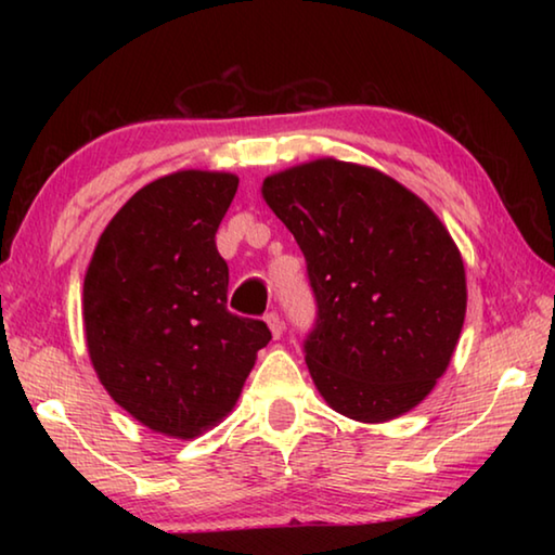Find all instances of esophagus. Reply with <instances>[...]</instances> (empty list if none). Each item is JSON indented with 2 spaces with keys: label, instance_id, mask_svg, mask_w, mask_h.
<instances>
[{
  "label": "esophagus",
  "instance_id": "1",
  "mask_svg": "<svg viewBox=\"0 0 555 555\" xmlns=\"http://www.w3.org/2000/svg\"><path fill=\"white\" fill-rule=\"evenodd\" d=\"M264 321H267V325H269L271 335H274L276 340H279V337L284 335V321H281V315H279L276 311H271V313H267V315H264Z\"/></svg>",
  "mask_w": 555,
  "mask_h": 555
}]
</instances>
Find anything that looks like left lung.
Masks as SVG:
<instances>
[{
    "label": "left lung",
    "mask_w": 555,
    "mask_h": 555,
    "mask_svg": "<svg viewBox=\"0 0 555 555\" xmlns=\"http://www.w3.org/2000/svg\"><path fill=\"white\" fill-rule=\"evenodd\" d=\"M315 296L306 364L337 413L382 424L443 377L465 321L463 257L443 222L377 168L335 158L269 176Z\"/></svg>",
    "instance_id": "left-lung-1"
}]
</instances>
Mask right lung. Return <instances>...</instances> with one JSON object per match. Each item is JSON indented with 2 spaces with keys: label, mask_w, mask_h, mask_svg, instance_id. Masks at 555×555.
Masks as SVG:
<instances>
[{
  "label": "right lung",
  "mask_w": 555,
  "mask_h": 555,
  "mask_svg": "<svg viewBox=\"0 0 555 555\" xmlns=\"http://www.w3.org/2000/svg\"><path fill=\"white\" fill-rule=\"evenodd\" d=\"M240 178L178 171L144 185L100 234L82 286L102 387L156 434L193 438L228 416L271 333L228 311L215 232Z\"/></svg>",
  "instance_id": "obj_1"
}]
</instances>
